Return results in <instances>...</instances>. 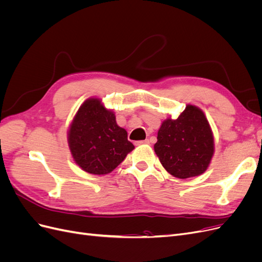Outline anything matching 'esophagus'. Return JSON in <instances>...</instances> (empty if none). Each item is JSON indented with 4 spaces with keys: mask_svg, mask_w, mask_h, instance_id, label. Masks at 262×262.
<instances>
[{
    "mask_svg": "<svg viewBox=\"0 0 262 262\" xmlns=\"http://www.w3.org/2000/svg\"><path fill=\"white\" fill-rule=\"evenodd\" d=\"M149 143V141L148 140H144V141H139V142H137V144L138 145H140V144H148Z\"/></svg>",
    "mask_w": 262,
    "mask_h": 262,
    "instance_id": "1",
    "label": "esophagus"
}]
</instances>
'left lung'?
<instances>
[{"label":"left lung","instance_id":"1","mask_svg":"<svg viewBox=\"0 0 262 262\" xmlns=\"http://www.w3.org/2000/svg\"><path fill=\"white\" fill-rule=\"evenodd\" d=\"M154 150L171 176L186 179L202 175L214 155L213 132L204 113L188 104L178 118L164 120Z\"/></svg>","mask_w":262,"mask_h":262}]
</instances>
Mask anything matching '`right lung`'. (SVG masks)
Returning a JSON list of instances; mask_svg holds the SVG:
<instances>
[{"label": "right lung", "instance_id": "obj_1", "mask_svg": "<svg viewBox=\"0 0 262 262\" xmlns=\"http://www.w3.org/2000/svg\"><path fill=\"white\" fill-rule=\"evenodd\" d=\"M68 144L75 164L93 175H107L134 149L128 132L100 98H87L68 129Z\"/></svg>", "mask_w": 262, "mask_h": 262}]
</instances>
